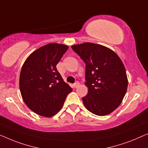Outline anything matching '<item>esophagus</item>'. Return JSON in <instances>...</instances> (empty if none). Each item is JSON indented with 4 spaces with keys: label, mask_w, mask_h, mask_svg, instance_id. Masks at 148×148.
I'll return each instance as SVG.
<instances>
[{
    "label": "esophagus",
    "mask_w": 148,
    "mask_h": 148,
    "mask_svg": "<svg viewBox=\"0 0 148 148\" xmlns=\"http://www.w3.org/2000/svg\"><path fill=\"white\" fill-rule=\"evenodd\" d=\"M79 84H79V82L76 81V82L73 84V87H74V88H77V87L79 86Z\"/></svg>",
    "instance_id": "34e87169"
}]
</instances>
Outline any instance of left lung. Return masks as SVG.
I'll return each instance as SVG.
<instances>
[{
	"label": "left lung",
	"mask_w": 148,
	"mask_h": 148,
	"mask_svg": "<svg viewBox=\"0 0 148 148\" xmlns=\"http://www.w3.org/2000/svg\"><path fill=\"white\" fill-rule=\"evenodd\" d=\"M71 47L86 64L85 107L95 115H109L120 105L127 88L122 61L113 50L99 44L87 42Z\"/></svg>",
	"instance_id": "left-lung-1"
}]
</instances>
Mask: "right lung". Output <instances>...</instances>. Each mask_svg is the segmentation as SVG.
<instances>
[{"label": "right lung", "instance_id": "right-lung-1", "mask_svg": "<svg viewBox=\"0 0 148 148\" xmlns=\"http://www.w3.org/2000/svg\"><path fill=\"white\" fill-rule=\"evenodd\" d=\"M68 46L49 43L31 54L24 62L19 78L21 94L26 105L37 115H55L72 89L64 82L56 65Z\"/></svg>", "mask_w": 148, "mask_h": 148}]
</instances>
